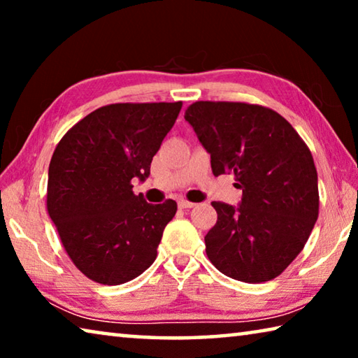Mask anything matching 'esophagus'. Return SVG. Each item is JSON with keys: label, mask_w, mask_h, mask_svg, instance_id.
<instances>
[{"label": "esophagus", "mask_w": 358, "mask_h": 358, "mask_svg": "<svg viewBox=\"0 0 358 358\" xmlns=\"http://www.w3.org/2000/svg\"><path fill=\"white\" fill-rule=\"evenodd\" d=\"M194 205H196V203L186 201V199H181V201H178V207L180 208H192Z\"/></svg>", "instance_id": "obj_1"}]
</instances>
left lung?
Wrapping results in <instances>:
<instances>
[{
  "label": "left lung",
  "instance_id": "obj_1",
  "mask_svg": "<svg viewBox=\"0 0 358 358\" xmlns=\"http://www.w3.org/2000/svg\"><path fill=\"white\" fill-rule=\"evenodd\" d=\"M185 120L210 153L215 177L234 175L243 191L238 207L211 202L217 221L205 235L210 262L237 281H271L299 256L317 221L310 148L286 118L264 106L197 101Z\"/></svg>",
  "mask_w": 358,
  "mask_h": 358
}]
</instances>
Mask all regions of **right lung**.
I'll return each instance as SVG.
<instances>
[{"label": "right lung", "mask_w": 358, "mask_h": 358, "mask_svg": "<svg viewBox=\"0 0 358 358\" xmlns=\"http://www.w3.org/2000/svg\"><path fill=\"white\" fill-rule=\"evenodd\" d=\"M183 102H120L96 108L66 132L48 166L47 211L72 262L90 280L118 286L155 262L177 202H145L132 178L153 156Z\"/></svg>", "instance_id": "right-lung-1"}]
</instances>
